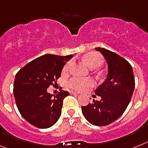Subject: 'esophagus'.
<instances>
[{"label":"esophagus","instance_id":"obj_1","mask_svg":"<svg viewBox=\"0 0 148 148\" xmlns=\"http://www.w3.org/2000/svg\"><path fill=\"white\" fill-rule=\"evenodd\" d=\"M69 93H70V94H71V95H79L78 93H77V92H74V91H70Z\"/></svg>","mask_w":148,"mask_h":148}]
</instances>
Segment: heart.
I'll return each instance as SVG.
<instances>
[{"instance_id":"obj_1","label":"heart","mask_w":148,"mask_h":148,"mask_svg":"<svg viewBox=\"0 0 148 148\" xmlns=\"http://www.w3.org/2000/svg\"><path fill=\"white\" fill-rule=\"evenodd\" d=\"M85 63L90 68L94 69L102 64V58L96 52H88L83 56ZM71 65V61H68L63 68V72L69 71ZM94 82L90 78H82V77H71L66 82V86L71 89L77 91H83L92 87Z\"/></svg>"}]
</instances>
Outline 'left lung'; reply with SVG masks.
Returning a JSON list of instances; mask_svg holds the SVG:
<instances>
[{"label":"left lung","mask_w":148,"mask_h":148,"mask_svg":"<svg viewBox=\"0 0 148 148\" xmlns=\"http://www.w3.org/2000/svg\"><path fill=\"white\" fill-rule=\"evenodd\" d=\"M96 49L107 60L108 75L95 90L101 99L93 100L82 107V112L90 123L103 126L112 123L123 114L132 99L135 80L132 66L125 59L104 48Z\"/></svg>","instance_id":"1"}]
</instances>
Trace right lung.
I'll list each match as a JSON object with an SVG mask.
<instances>
[{
    "label": "right lung",
    "instance_id": "1",
    "mask_svg": "<svg viewBox=\"0 0 148 148\" xmlns=\"http://www.w3.org/2000/svg\"><path fill=\"white\" fill-rule=\"evenodd\" d=\"M72 56L47 54L30 61L16 73L13 89L16 107L31 125L47 128L60 118L63 99L69 93L61 88L53 97L47 89L57 83L65 63Z\"/></svg>",
    "mask_w": 148,
    "mask_h": 148
}]
</instances>
